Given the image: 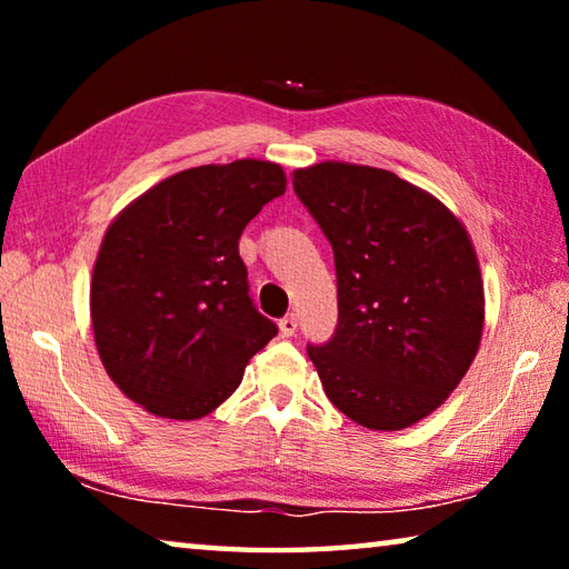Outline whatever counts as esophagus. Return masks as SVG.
<instances>
[{
	"instance_id": "obj_1",
	"label": "esophagus",
	"mask_w": 569,
	"mask_h": 569,
	"mask_svg": "<svg viewBox=\"0 0 569 569\" xmlns=\"http://www.w3.org/2000/svg\"><path fill=\"white\" fill-rule=\"evenodd\" d=\"M296 329H298V319L293 313L278 321V331H281L283 339H291V336H296Z\"/></svg>"
}]
</instances>
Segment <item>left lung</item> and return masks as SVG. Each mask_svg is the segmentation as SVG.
<instances>
[{"label":"left lung","instance_id":"obj_1","mask_svg":"<svg viewBox=\"0 0 569 569\" xmlns=\"http://www.w3.org/2000/svg\"><path fill=\"white\" fill-rule=\"evenodd\" d=\"M293 190L329 238L339 326L308 346L326 397L359 427L427 419L465 379L485 329V283L461 220L389 170L323 160Z\"/></svg>","mask_w":569,"mask_h":569}]
</instances>
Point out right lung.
I'll use <instances>...</instances> for the list:
<instances>
[{"mask_svg": "<svg viewBox=\"0 0 569 569\" xmlns=\"http://www.w3.org/2000/svg\"><path fill=\"white\" fill-rule=\"evenodd\" d=\"M283 192L278 162H213L160 180L112 218L92 268L90 321L124 397L196 421L238 389L278 331L250 301L238 238Z\"/></svg>", "mask_w": 569, "mask_h": 569, "instance_id": "add662e5", "label": "right lung"}]
</instances>
